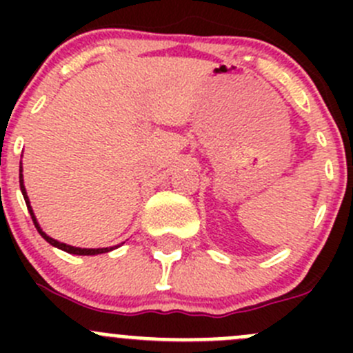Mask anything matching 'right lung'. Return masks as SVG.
Returning a JSON list of instances; mask_svg holds the SVG:
<instances>
[{
    "label": "right lung",
    "instance_id": "right-lung-1",
    "mask_svg": "<svg viewBox=\"0 0 353 353\" xmlns=\"http://www.w3.org/2000/svg\"><path fill=\"white\" fill-rule=\"evenodd\" d=\"M22 170H23L22 169V162H20V190H22L23 199H25V203H27L28 213H30L32 220H34V225H35V229H37V232L41 234V236L44 237V239L48 241L49 244L54 245V248H58V249H61V251H66V252H70V254H77V256H95V254H102V252H109V251H112V249L119 248V245H112V248H95V249H92V248L90 249H88V248H74V245L59 243V241H56V239H52V237H49L48 234H46L44 230L41 229V225H39L37 219H35L34 210H32V206H30V199H28V196H27V190H25V186H23V174H22Z\"/></svg>",
    "mask_w": 353,
    "mask_h": 353
}]
</instances>
